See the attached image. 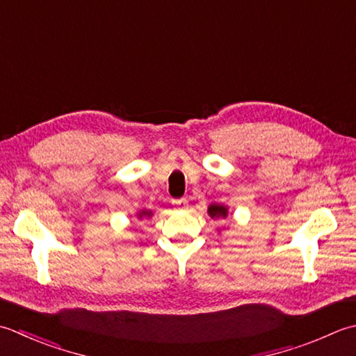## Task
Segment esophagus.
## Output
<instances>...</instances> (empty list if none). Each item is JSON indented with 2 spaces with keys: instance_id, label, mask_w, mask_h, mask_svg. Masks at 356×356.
I'll list each match as a JSON object with an SVG mask.
<instances>
[{
  "instance_id": "esophagus-1",
  "label": "esophagus",
  "mask_w": 356,
  "mask_h": 356,
  "mask_svg": "<svg viewBox=\"0 0 356 356\" xmlns=\"http://www.w3.org/2000/svg\"><path fill=\"white\" fill-rule=\"evenodd\" d=\"M171 204L176 207V208H179V210H184V208L188 207V200L185 197H182V199H172Z\"/></svg>"
}]
</instances>
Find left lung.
I'll list each match as a JSON object with an SVG mask.
<instances>
[{"label":"left lung","instance_id":"1","mask_svg":"<svg viewBox=\"0 0 356 356\" xmlns=\"http://www.w3.org/2000/svg\"><path fill=\"white\" fill-rule=\"evenodd\" d=\"M208 214H210L211 219H225L228 216V208L225 205H220V204H211L208 207Z\"/></svg>","mask_w":356,"mask_h":356}]
</instances>
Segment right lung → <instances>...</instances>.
<instances>
[{
  "mask_svg": "<svg viewBox=\"0 0 356 356\" xmlns=\"http://www.w3.org/2000/svg\"><path fill=\"white\" fill-rule=\"evenodd\" d=\"M151 216H152V211H149V210H142L140 213L137 214V218L142 219V218H151Z\"/></svg>",
  "mask_w": 356,
  "mask_h": 356,
  "instance_id": "1",
  "label": "right lung"
}]
</instances>
